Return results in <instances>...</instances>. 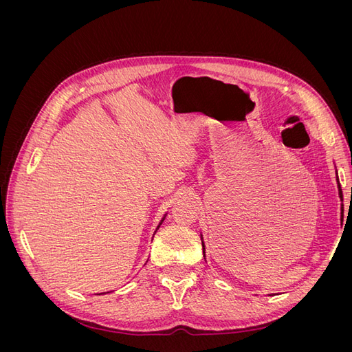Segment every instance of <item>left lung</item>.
<instances>
[{
	"mask_svg": "<svg viewBox=\"0 0 352 352\" xmlns=\"http://www.w3.org/2000/svg\"><path fill=\"white\" fill-rule=\"evenodd\" d=\"M338 184H339V180H338ZM338 186H339V197L342 198V189H340V185H338ZM342 217H344V214H342ZM202 247H204V243H202ZM202 250H204V248H202Z\"/></svg>",
	"mask_w": 352,
	"mask_h": 352,
	"instance_id": "obj_1",
	"label": "left lung"
}]
</instances>
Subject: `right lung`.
Returning a JSON list of instances; mask_svg holds the SVG:
<instances>
[{"instance_id":"1","label":"right lung","mask_w":352,"mask_h":352,"mask_svg":"<svg viewBox=\"0 0 352 352\" xmlns=\"http://www.w3.org/2000/svg\"><path fill=\"white\" fill-rule=\"evenodd\" d=\"M163 220H164V219H163ZM163 220H162V223H163ZM162 223H160V225H162ZM158 228H160V226H158Z\"/></svg>"}]
</instances>
